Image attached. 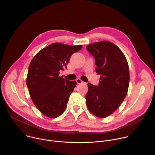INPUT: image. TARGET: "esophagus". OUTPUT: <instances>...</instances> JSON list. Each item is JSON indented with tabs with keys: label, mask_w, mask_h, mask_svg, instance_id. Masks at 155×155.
I'll use <instances>...</instances> for the list:
<instances>
[{
	"label": "esophagus",
	"mask_w": 155,
	"mask_h": 155,
	"mask_svg": "<svg viewBox=\"0 0 155 155\" xmlns=\"http://www.w3.org/2000/svg\"><path fill=\"white\" fill-rule=\"evenodd\" d=\"M76 81H77V83H78V84H81V83H84L81 80H80V79H79V78H78V79H77V80H76Z\"/></svg>",
	"instance_id": "34e87169"
}]
</instances>
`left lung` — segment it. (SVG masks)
I'll return each mask as SVG.
<instances>
[{"instance_id": "1", "label": "left lung", "mask_w": 155, "mask_h": 155, "mask_svg": "<svg viewBox=\"0 0 155 155\" xmlns=\"http://www.w3.org/2000/svg\"><path fill=\"white\" fill-rule=\"evenodd\" d=\"M95 59L96 72L100 75L97 86L88 83L85 99L91 113L105 118L114 112L125 99L129 83L127 60L112 42L102 41L86 47Z\"/></svg>"}]
</instances>
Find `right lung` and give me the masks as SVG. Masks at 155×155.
<instances>
[{
	"mask_svg": "<svg viewBox=\"0 0 155 155\" xmlns=\"http://www.w3.org/2000/svg\"><path fill=\"white\" fill-rule=\"evenodd\" d=\"M82 48L54 43L40 51L29 66L26 84L32 100L39 111L50 118L61 115L66 108L76 81L59 77L67 69L71 56Z\"/></svg>",
	"mask_w": 155,
	"mask_h": 155,
	"instance_id": "add662e5",
	"label": "right lung"
}]
</instances>
